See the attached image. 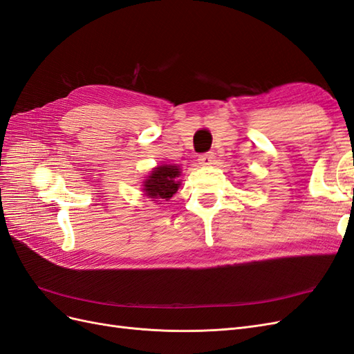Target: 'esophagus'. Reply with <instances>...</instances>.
Wrapping results in <instances>:
<instances>
[{
	"mask_svg": "<svg viewBox=\"0 0 354 354\" xmlns=\"http://www.w3.org/2000/svg\"><path fill=\"white\" fill-rule=\"evenodd\" d=\"M214 161H215L214 153H206V154H201L198 157V163L201 166H210V165H214Z\"/></svg>",
	"mask_w": 354,
	"mask_h": 354,
	"instance_id": "obj_1",
	"label": "esophagus"
}]
</instances>
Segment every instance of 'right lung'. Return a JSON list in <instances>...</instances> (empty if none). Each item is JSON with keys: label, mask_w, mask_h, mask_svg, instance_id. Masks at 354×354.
<instances>
[{"label": "right lung", "mask_w": 354, "mask_h": 354, "mask_svg": "<svg viewBox=\"0 0 354 354\" xmlns=\"http://www.w3.org/2000/svg\"><path fill=\"white\" fill-rule=\"evenodd\" d=\"M180 175L179 166L176 165H163L154 167L149 176L144 180V193L149 198L169 200L174 197L178 191L180 183L178 180Z\"/></svg>", "instance_id": "add662e5"}]
</instances>
